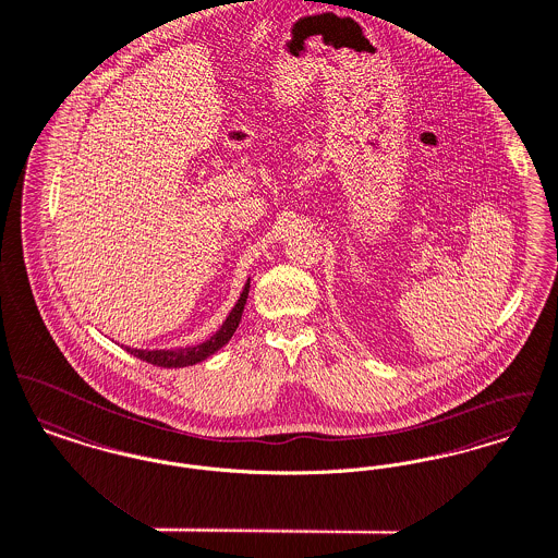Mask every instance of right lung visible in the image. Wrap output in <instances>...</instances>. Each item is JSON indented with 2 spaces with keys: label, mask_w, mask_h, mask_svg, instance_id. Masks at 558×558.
Here are the masks:
<instances>
[{
  "label": "right lung",
  "mask_w": 558,
  "mask_h": 558,
  "mask_svg": "<svg viewBox=\"0 0 558 558\" xmlns=\"http://www.w3.org/2000/svg\"><path fill=\"white\" fill-rule=\"evenodd\" d=\"M247 293H250V279H247L243 292H241L239 300H236L235 308L229 313L227 322L220 325V329H218L209 340L197 344V347L177 349V351H141V349H128V352L134 354V356H138V359H143V361H147L150 365L168 367V369H170V367L195 365V363L207 359L209 354H214L218 349H222V347L233 338V333H235L236 327H239V322H241V313H243L245 302H247Z\"/></svg>",
  "instance_id": "obj_1"
}]
</instances>
